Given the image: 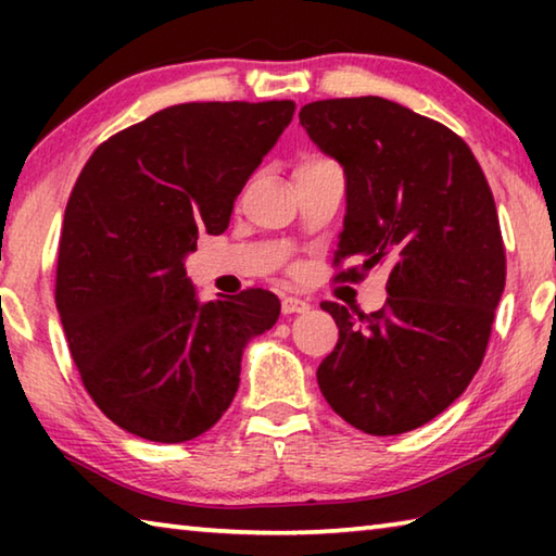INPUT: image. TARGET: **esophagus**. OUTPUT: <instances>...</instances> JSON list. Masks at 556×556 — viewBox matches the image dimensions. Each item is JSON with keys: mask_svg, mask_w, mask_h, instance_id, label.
<instances>
[{"mask_svg": "<svg viewBox=\"0 0 556 556\" xmlns=\"http://www.w3.org/2000/svg\"><path fill=\"white\" fill-rule=\"evenodd\" d=\"M308 301L299 299V296H285L281 299V314H304L308 312Z\"/></svg>", "mask_w": 556, "mask_h": 556, "instance_id": "obj_1", "label": "esophagus"}]
</instances>
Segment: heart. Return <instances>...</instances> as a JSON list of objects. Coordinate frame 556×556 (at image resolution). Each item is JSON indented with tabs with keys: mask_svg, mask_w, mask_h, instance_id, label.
<instances>
[{
	"mask_svg": "<svg viewBox=\"0 0 556 556\" xmlns=\"http://www.w3.org/2000/svg\"><path fill=\"white\" fill-rule=\"evenodd\" d=\"M324 168H336V164L331 162V159H326V156H321V154H308V156H304V159H301V162L296 164L294 176L324 172Z\"/></svg>",
	"mask_w": 556,
	"mask_h": 556,
	"instance_id": "1",
	"label": "heart"
}]
</instances>
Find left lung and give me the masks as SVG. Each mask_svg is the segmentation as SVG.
Wrapping results in <instances>:
<instances>
[{
  "instance_id": "obj_1",
  "label": "left lung",
  "mask_w": 556,
  "mask_h": 556,
  "mask_svg": "<svg viewBox=\"0 0 556 556\" xmlns=\"http://www.w3.org/2000/svg\"><path fill=\"white\" fill-rule=\"evenodd\" d=\"M301 127L345 174L338 279L388 262V301L351 316L324 301L338 343L318 365L326 402L372 437L404 434L444 412L473 380L505 289L495 201L468 144L384 98L316 100Z\"/></svg>"
}]
</instances>
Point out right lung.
<instances>
[{
	"label": "right lung",
	"instance_id": "1",
	"mask_svg": "<svg viewBox=\"0 0 556 556\" xmlns=\"http://www.w3.org/2000/svg\"><path fill=\"white\" fill-rule=\"evenodd\" d=\"M291 100L186 102L102 142L63 218L55 306L80 380L129 434L181 444L240 384L242 351L279 318L267 289L203 301L184 260L294 117Z\"/></svg>",
	"mask_w": 556,
	"mask_h": 556
}]
</instances>
